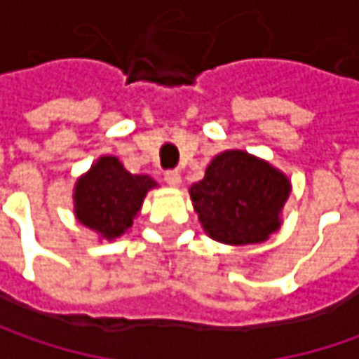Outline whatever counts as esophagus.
I'll return each instance as SVG.
<instances>
[{"label":"esophagus","mask_w":359,"mask_h":359,"mask_svg":"<svg viewBox=\"0 0 359 359\" xmlns=\"http://www.w3.org/2000/svg\"><path fill=\"white\" fill-rule=\"evenodd\" d=\"M165 182H168V186L180 187V186H182V173L177 172V170L165 172Z\"/></svg>","instance_id":"obj_1"}]
</instances>
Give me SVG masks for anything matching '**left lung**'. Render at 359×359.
Wrapping results in <instances>:
<instances>
[{
    "mask_svg": "<svg viewBox=\"0 0 359 359\" xmlns=\"http://www.w3.org/2000/svg\"><path fill=\"white\" fill-rule=\"evenodd\" d=\"M290 177L243 149L217 154L189 198L203 231L219 243H262L282 228Z\"/></svg>",
    "mask_w": 359,
    "mask_h": 359,
    "instance_id": "left-lung-1",
    "label": "left lung"
}]
</instances>
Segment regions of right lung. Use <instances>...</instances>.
<instances>
[{"label":"right lung","instance_id":"1","mask_svg":"<svg viewBox=\"0 0 359 359\" xmlns=\"http://www.w3.org/2000/svg\"><path fill=\"white\" fill-rule=\"evenodd\" d=\"M158 182L145 173H130L116 156L97 158L74 186L76 219L100 236L114 241L128 233L149 189Z\"/></svg>","mask_w":359,"mask_h":359}]
</instances>
